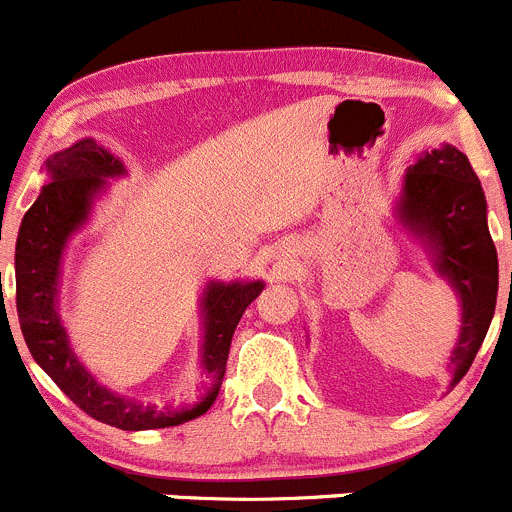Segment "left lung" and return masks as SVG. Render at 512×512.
Segmentation results:
<instances>
[{
    "mask_svg": "<svg viewBox=\"0 0 512 512\" xmlns=\"http://www.w3.org/2000/svg\"><path fill=\"white\" fill-rule=\"evenodd\" d=\"M398 221L428 246L433 266L463 308L450 356L453 381L468 373L483 346L498 301V254L488 231V204L468 156L455 146L423 151L403 176Z\"/></svg>",
    "mask_w": 512,
    "mask_h": 512,
    "instance_id": "left-lung-1",
    "label": "left lung"
}]
</instances>
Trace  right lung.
Returning <instances> with one entry per match:
<instances>
[{
  "mask_svg": "<svg viewBox=\"0 0 512 512\" xmlns=\"http://www.w3.org/2000/svg\"><path fill=\"white\" fill-rule=\"evenodd\" d=\"M49 184L24 214L14 251L17 273V316L32 358L49 378L77 403L86 416L121 430H151L181 426L204 416L214 406L229 361L231 338L246 306L263 291V281H211L201 298L204 343L201 368L209 386L199 403L181 411H156L154 406L119 396L101 386L69 346L67 328L57 311L62 256L72 234L86 224L91 206L106 189V179L124 176L126 169L114 154L82 139L47 159ZM2 276V271H0ZM2 281V278H0ZM2 288V286H0Z\"/></svg>",
  "mask_w": 512,
  "mask_h": 512,
  "instance_id": "1",
  "label": "right lung"
}]
</instances>
